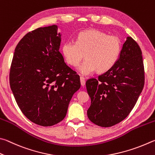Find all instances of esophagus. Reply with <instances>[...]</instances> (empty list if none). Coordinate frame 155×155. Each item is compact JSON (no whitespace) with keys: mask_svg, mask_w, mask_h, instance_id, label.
<instances>
[{"mask_svg":"<svg viewBox=\"0 0 155 155\" xmlns=\"http://www.w3.org/2000/svg\"><path fill=\"white\" fill-rule=\"evenodd\" d=\"M80 82H81V85H82V86H85V84H86L85 78L84 77H80Z\"/></svg>","mask_w":155,"mask_h":155,"instance_id":"obj_1","label":"esophagus"}]
</instances>
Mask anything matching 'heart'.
Here are the masks:
<instances>
[{
  "label": "heart",
  "instance_id": "heart-1",
  "mask_svg": "<svg viewBox=\"0 0 155 155\" xmlns=\"http://www.w3.org/2000/svg\"><path fill=\"white\" fill-rule=\"evenodd\" d=\"M122 43L115 35H107L97 29H89L80 32L76 42L67 41L62 46V52L68 63L78 66L83 75H89L97 70L105 73L112 69L120 58Z\"/></svg>",
  "mask_w": 155,
  "mask_h": 155
}]
</instances>
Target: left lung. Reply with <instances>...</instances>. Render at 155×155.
<instances>
[{"label": "left lung", "mask_w": 155, "mask_h": 155, "mask_svg": "<svg viewBox=\"0 0 155 155\" xmlns=\"http://www.w3.org/2000/svg\"><path fill=\"white\" fill-rule=\"evenodd\" d=\"M142 50L133 38L123 44L120 58L112 69L86 82L91 104L87 115L102 127L115 125L127 117L144 86Z\"/></svg>", "instance_id": "left-lung-1"}]
</instances>
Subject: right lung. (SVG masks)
<instances>
[{
    "label": "right lung",
    "mask_w": 155,
    "mask_h": 155,
    "mask_svg": "<svg viewBox=\"0 0 155 155\" xmlns=\"http://www.w3.org/2000/svg\"><path fill=\"white\" fill-rule=\"evenodd\" d=\"M57 26L41 27L24 35L15 49L9 83L21 112L32 123L50 127L67 114L79 90V75L67 66L59 51Z\"/></svg>",
    "instance_id": "add662e5"
}]
</instances>
